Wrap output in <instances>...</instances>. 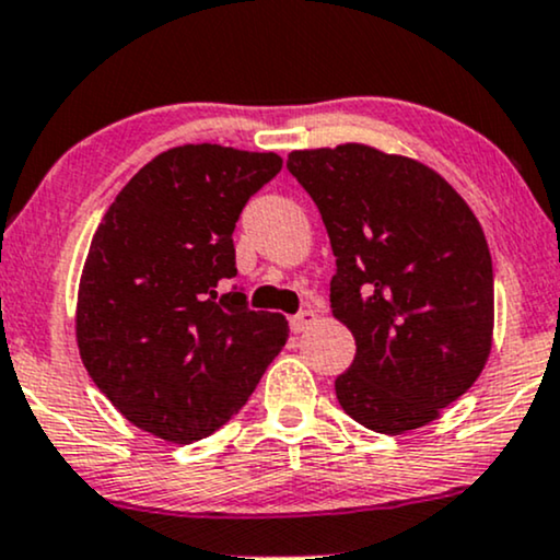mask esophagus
Here are the masks:
<instances>
[{
  "label": "esophagus",
  "mask_w": 560,
  "mask_h": 560,
  "mask_svg": "<svg viewBox=\"0 0 560 560\" xmlns=\"http://www.w3.org/2000/svg\"><path fill=\"white\" fill-rule=\"evenodd\" d=\"M314 322H317V312H314V308H304V312H299L295 317H291V330L306 332Z\"/></svg>",
  "instance_id": "obj_1"
}]
</instances>
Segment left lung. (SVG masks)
Here are the masks:
<instances>
[{
	"mask_svg": "<svg viewBox=\"0 0 560 560\" xmlns=\"http://www.w3.org/2000/svg\"><path fill=\"white\" fill-rule=\"evenodd\" d=\"M288 170L330 235L332 317L357 340L335 380L340 406L383 435L435 422L492 348V259L475 212L432 167L366 143L291 151Z\"/></svg>",
	"mask_w": 560,
	"mask_h": 560,
	"instance_id": "1",
	"label": "left lung"
}]
</instances>
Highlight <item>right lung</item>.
I'll return each instance as SVG.
<instances>
[{"label": "right lung", "instance_id": "1", "mask_svg": "<svg viewBox=\"0 0 560 560\" xmlns=\"http://www.w3.org/2000/svg\"><path fill=\"white\" fill-rule=\"evenodd\" d=\"M275 151L186 143L130 177L98 222L81 272L75 340L117 411L167 443L220 430L288 340L282 314L238 291L233 230L280 173Z\"/></svg>", "mask_w": 560, "mask_h": 560}]
</instances>
